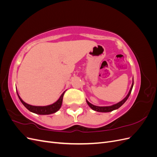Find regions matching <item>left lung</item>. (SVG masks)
<instances>
[{"mask_svg":"<svg viewBox=\"0 0 157 157\" xmlns=\"http://www.w3.org/2000/svg\"><path fill=\"white\" fill-rule=\"evenodd\" d=\"M133 86H134V79H133V82H132V86L130 88V90L129 91V93L128 94V95L126 96V97L124 99H122V100L121 101H120L119 103H118L117 104H115V105H111V106H108V107H98V106H96V105H92V104L90 103L88 101L86 100V102L88 103V105L90 107V108H92L93 110L96 111H98V112H103V113H107V112H111L113 110H115V109H117L119 108L120 107H121L123 104H124L125 103V101L127 100L128 97L130 96V95L131 94V92H132V88H133Z\"/></svg>","mask_w":157,"mask_h":157,"instance_id":"1","label":"left lung"}]
</instances>
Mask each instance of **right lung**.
<instances>
[{
	"label": "right lung",
	"instance_id": "add662e5",
	"mask_svg": "<svg viewBox=\"0 0 157 157\" xmlns=\"http://www.w3.org/2000/svg\"><path fill=\"white\" fill-rule=\"evenodd\" d=\"M65 92H64L62 94H61V96H60V98H59L58 101L55 102L54 103L52 104V105H50L48 106H33V105H29V104L26 103L25 102H24L22 100L21 98L20 97V96H19L17 92V94L19 99H20V100L21 101L23 105L31 112L38 114V115H50V114H52L57 112L60 109L61 104H62L63 97Z\"/></svg>",
	"mask_w": 157,
	"mask_h": 157
}]
</instances>
